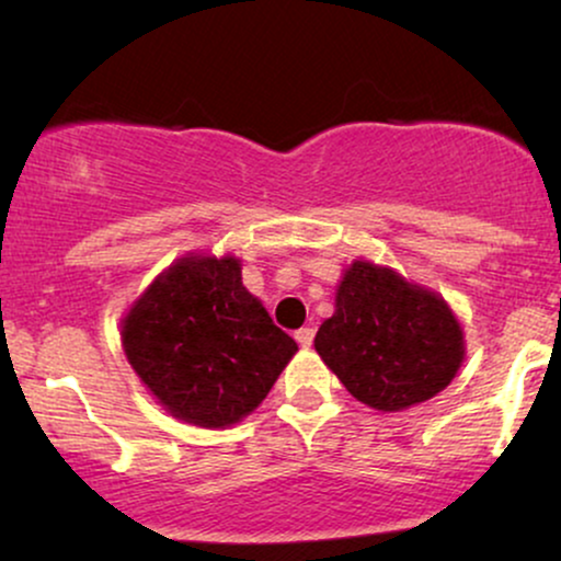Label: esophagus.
Segmentation results:
<instances>
[{"mask_svg":"<svg viewBox=\"0 0 561 561\" xmlns=\"http://www.w3.org/2000/svg\"><path fill=\"white\" fill-rule=\"evenodd\" d=\"M313 327H300L298 332H295V340H298V343L302 345V347H311L313 345Z\"/></svg>","mask_w":561,"mask_h":561,"instance_id":"obj_1","label":"esophagus"}]
</instances>
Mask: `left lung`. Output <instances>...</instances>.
<instances>
[{
	"label": "left lung",
	"instance_id": "left-lung-1",
	"mask_svg": "<svg viewBox=\"0 0 561 561\" xmlns=\"http://www.w3.org/2000/svg\"><path fill=\"white\" fill-rule=\"evenodd\" d=\"M313 345L345 390L379 411L430 401L465 358L461 327L446 300L366 261L345 272L334 317Z\"/></svg>",
	"mask_w": 561,
	"mask_h": 561
}]
</instances>
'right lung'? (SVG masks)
<instances>
[{"label":"right lung","instance_id":"right-lung-1","mask_svg":"<svg viewBox=\"0 0 561 561\" xmlns=\"http://www.w3.org/2000/svg\"><path fill=\"white\" fill-rule=\"evenodd\" d=\"M128 364L179 420L227 427L268 396L298 343L242 287L240 261H176L124 319Z\"/></svg>","mask_w":561,"mask_h":561}]
</instances>
